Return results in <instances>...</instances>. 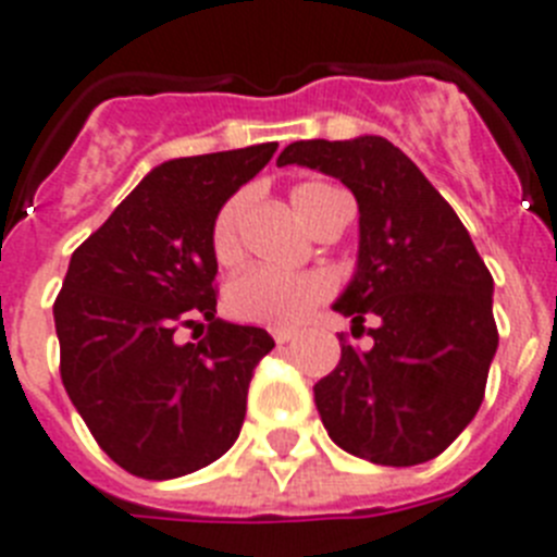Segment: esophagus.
I'll return each mask as SVG.
<instances>
[{"instance_id": "esophagus-1", "label": "esophagus", "mask_w": 557, "mask_h": 557, "mask_svg": "<svg viewBox=\"0 0 557 557\" xmlns=\"http://www.w3.org/2000/svg\"><path fill=\"white\" fill-rule=\"evenodd\" d=\"M271 336H274V343L277 345H286L294 339V329H274L271 331Z\"/></svg>"}]
</instances>
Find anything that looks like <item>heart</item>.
<instances>
[{
  "instance_id": "heart-1",
  "label": "heart",
  "mask_w": 557,
  "mask_h": 557,
  "mask_svg": "<svg viewBox=\"0 0 557 557\" xmlns=\"http://www.w3.org/2000/svg\"><path fill=\"white\" fill-rule=\"evenodd\" d=\"M343 191L322 181L294 186L292 203L306 226L314 232L317 223L331 212ZM246 212V198H228L212 221V255L221 265H232L240 260L243 243L240 226ZM331 294V280L322 271H277L265 265H251L240 271L226 288V308L237 320L257 322V325H294L320 306Z\"/></svg>"
}]
</instances>
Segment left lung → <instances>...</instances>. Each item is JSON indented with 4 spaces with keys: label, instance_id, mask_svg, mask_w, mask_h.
<instances>
[{
    "label": "left lung",
    "instance_id": "8db88e82",
    "mask_svg": "<svg viewBox=\"0 0 557 557\" xmlns=\"http://www.w3.org/2000/svg\"><path fill=\"white\" fill-rule=\"evenodd\" d=\"M339 177L359 203V263L334 311L373 345L343 357L314 385L329 436L359 459L410 467L436 459L473 422L498 348L493 274L465 223L399 147L294 141L277 166Z\"/></svg>",
    "mask_w": 557,
    "mask_h": 557
}]
</instances>
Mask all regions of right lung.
Listing matches in <instances>:
<instances>
[{
	"label": "right lung",
	"instance_id": "1",
	"mask_svg": "<svg viewBox=\"0 0 557 557\" xmlns=\"http://www.w3.org/2000/svg\"><path fill=\"white\" fill-rule=\"evenodd\" d=\"M277 144L175 158L149 172L70 257L53 302L59 371L98 447L138 479H177L235 445L274 339L214 320L212 221ZM198 315V344L174 334ZM202 327V326H196Z\"/></svg>",
	"mask_w": 557,
	"mask_h": 557
}]
</instances>
